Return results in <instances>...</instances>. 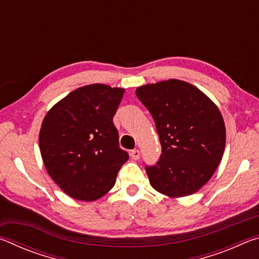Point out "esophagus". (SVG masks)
<instances>
[{
    "instance_id": "obj_1",
    "label": "esophagus",
    "mask_w": 259,
    "mask_h": 259,
    "mask_svg": "<svg viewBox=\"0 0 259 259\" xmlns=\"http://www.w3.org/2000/svg\"><path fill=\"white\" fill-rule=\"evenodd\" d=\"M139 155H140V152L139 150H137V148H135V150L131 151V157H133L134 160H138Z\"/></svg>"
}]
</instances>
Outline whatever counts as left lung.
Instances as JSON below:
<instances>
[{"label": "left lung", "mask_w": 259, "mask_h": 259, "mask_svg": "<svg viewBox=\"0 0 259 259\" xmlns=\"http://www.w3.org/2000/svg\"><path fill=\"white\" fill-rule=\"evenodd\" d=\"M136 95L151 113L161 143L159 161L145 165L153 188L170 198L199 191L224 153L218 107L196 87L174 78L139 87Z\"/></svg>", "instance_id": "8db88e82"}]
</instances>
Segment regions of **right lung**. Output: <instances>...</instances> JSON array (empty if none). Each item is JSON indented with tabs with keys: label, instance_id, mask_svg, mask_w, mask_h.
<instances>
[{
	"label": "right lung",
	"instance_id": "add662e5",
	"mask_svg": "<svg viewBox=\"0 0 259 259\" xmlns=\"http://www.w3.org/2000/svg\"><path fill=\"white\" fill-rule=\"evenodd\" d=\"M123 95L124 89L99 83L78 88L42 122L38 144L47 171L73 199L102 198L129 159L113 123Z\"/></svg>",
	"mask_w": 259,
	"mask_h": 259
}]
</instances>
